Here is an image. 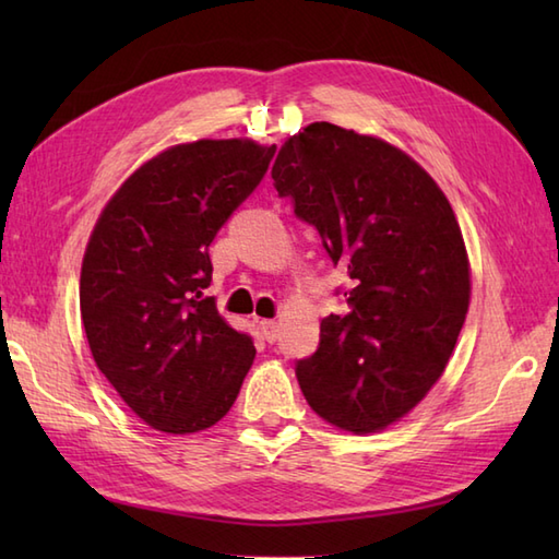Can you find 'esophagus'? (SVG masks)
<instances>
[{
  "label": "esophagus",
  "instance_id": "1",
  "mask_svg": "<svg viewBox=\"0 0 559 559\" xmlns=\"http://www.w3.org/2000/svg\"><path fill=\"white\" fill-rule=\"evenodd\" d=\"M259 329H261V334H264V338L269 343H273V341L278 338L281 326H278V322H273V319H259Z\"/></svg>",
  "mask_w": 559,
  "mask_h": 559
}]
</instances>
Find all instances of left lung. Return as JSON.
<instances>
[{"mask_svg":"<svg viewBox=\"0 0 559 559\" xmlns=\"http://www.w3.org/2000/svg\"><path fill=\"white\" fill-rule=\"evenodd\" d=\"M271 177L353 278L350 312L324 317L298 362L302 394L338 430H386L439 382L468 312L456 213L406 151L329 122L283 141Z\"/></svg>","mask_w":559,"mask_h":559,"instance_id":"8db88e82","label":"left lung"}]
</instances>
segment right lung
Returning <instances> with one entry per match:
<instances>
[{
	"mask_svg": "<svg viewBox=\"0 0 559 559\" xmlns=\"http://www.w3.org/2000/svg\"><path fill=\"white\" fill-rule=\"evenodd\" d=\"M273 151L252 139L175 144L141 163L93 225L79 281L88 348L153 430L216 425L254 362L252 338L225 322L204 290L209 245Z\"/></svg>",
	"mask_w": 559,
	"mask_h": 559,
	"instance_id": "1",
	"label": "right lung"
}]
</instances>
